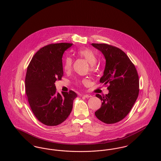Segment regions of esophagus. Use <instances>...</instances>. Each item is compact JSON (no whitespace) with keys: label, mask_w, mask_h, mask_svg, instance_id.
<instances>
[{"label":"esophagus","mask_w":161,"mask_h":161,"mask_svg":"<svg viewBox=\"0 0 161 161\" xmlns=\"http://www.w3.org/2000/svg\"><path fill=\"white\" fill-rule=\"evenodd\" d=\"M82 96H84V97H86V98H90V97H92V95H90V94H83V95H82Z\"/></svg>","instance_id":"1"}]
</instances>
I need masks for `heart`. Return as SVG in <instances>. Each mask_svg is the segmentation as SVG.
Segmentation results:
<instances>
[{
	"label": "heart",
	"instance_id": "1",
	"mask_svg": "<svg viewBox=\"0 0 161 161\" xmlns=\"http://www.w3.org/2000/svg\"><path fill=\"white\" fill-rule=\"evenodd\" d=\"M77 53L79 56L85 59L92 66V67L97 63V56L92 50L87 48H84V49H80ZM72 58L70 56L66 57L64 59V63H63L64 69L66 71H69L72 68ZM85 82H86V81H84V83Z\"/></svg>",
	"mask_w": 161,
	"mask_h": 161
}]
</instances>
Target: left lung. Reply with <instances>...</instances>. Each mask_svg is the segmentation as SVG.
I'll return each mask as SVG.
<instances>
[{
	"mask_svg": "<svg viewBox=\"0 0 161 161\" xmlns=\"http://www.w3.org/2000/svg\"><path fill=\"white\" fill-rule=\"evenodd\" d=\"M92 45L102 52L106 60L100 82L109 85L108 94L96 95L102 102L95 115L102 122L113 124L129 114L138 98V72L130 58L120 49L107 44L92 43Z\"/></svg>",
	"mask_w": 161,
	"mask_h": 161,
	"instance_id": "8db88e82",
	"label": "left lung"
}]
</instances>
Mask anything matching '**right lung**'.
Here are the masks:
<instances>
[{"label":"right lung","instance_id":"1","mask_svg":"<svg viewBox=\"0 0 161 161\" xmlns=\"http://www.w3.org/2000/svg\"><path fill=\"white\" fill-rule=\"evenodd\" d=\"M72 43L51 44L33 57L26 71L25 91L33 114L47 126H56L70 115L76 93H57L55 82L63 75V55Z\"/></svg>","mask_w":161,"mask_h":161}]
</instances>
